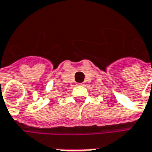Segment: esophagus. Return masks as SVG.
<instances>
[{"mask_svg":"<svg viewBox=\"0 0 152 152\" xmlns=\"http://www.w3.org/2000/svg\"><path fill=\"white\" fill-rule=\"evenodd\" d=\"M83 83H77V85H83Z\"/></svg>","mask_w":152,"mask_h":152,"instance_id":"34e87169","label":"esophagus"}]
</instances>
